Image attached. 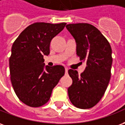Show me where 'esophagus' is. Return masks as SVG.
I'll list each match as a JSON object with an SVG mask.
<instances>
[{
	"label": "esophagus",
	"instance_id": "obj_1",
	"mask_svg": "<svg viewBox=\"0 0 125 125\" xmlns=\"http://www.w3.org/2000/svg\"><path fill=\"white\" fill-rule=\"evenodd\" d=\"M65 74H67V73H68V69L67 68H65Z\"/></svg>",
	"mask_w": 125,
	"mask_h": 125
}]
</instances>
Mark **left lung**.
<instances>
[{
	"label": "left lung",
	"mask_w": 125,
	"mask_h": 125,
	"mask_svg": "<svg viewBox=\"0 0 125 125\" xmlns=\"http://www.w3.org/2000/svg\"><path fill=\"white\" fill-rule=\"evenodd\" d=\"M76 42V54L87 67L81 75L70 69L72 84L68 89L70 100L81 109H89L104 95L111 77V46L95 26L87 23H70L65 26Z\"/></svg>",
	"instance_id": "8db88e82"
}]
</instances>
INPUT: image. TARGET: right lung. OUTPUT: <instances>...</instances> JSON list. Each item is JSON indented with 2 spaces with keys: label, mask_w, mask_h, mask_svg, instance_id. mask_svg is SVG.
<instances>
[{
  "label": "right lung",
  "mask_w": 125,
  "mask_h": 125,
  "mask_svg": "<svg viewBox=\"0 0 125 125\" xmlns=\"http://www.w3.org/2000/svg\"><path fill=\"white\" fill-rule=\"evenodd\" d=\"M66 23L36 22L28 26L13 44L9 57L11 81L21 102L37 108L50 99L52 90L65 74L62 65H47L51 40L62 32Z\"/></svg>",
  "instance_id": "1"
}]
</instances>
